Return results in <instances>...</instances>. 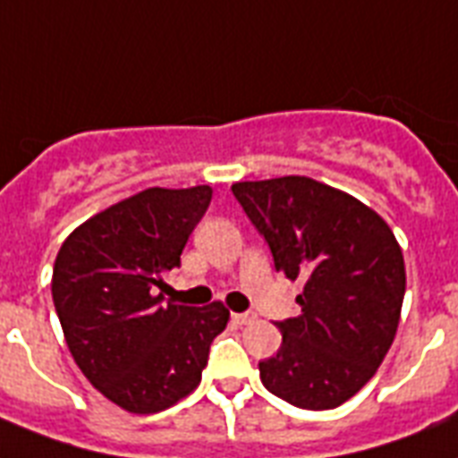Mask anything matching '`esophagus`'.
<instances>
[{
    "label": "esophagus",
    "instance_id": "obj_1",
    "mask_svg": "<svg viewBox=\"0 0 458 458\" xmlns=\"http://www.w3.org/2000/svg\"><path fill=\"white\" fill-rule=\"evenodd\" d=\"M232 320L236 322V325H248V322L255 320V313H233Z\"/></svg>",
    "mask_w": 458,
    "mask_h": 458
}]
</instances>
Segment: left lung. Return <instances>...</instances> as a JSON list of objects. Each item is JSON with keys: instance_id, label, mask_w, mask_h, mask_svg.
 Instances as JSON below:
<instances>
[{"instance_id": "8db88e82", "label": "left lung", "mask_w": 458, "mask_h": 458, "mask_svg": "<svg viewBox=\"0 0 458 458\" xmlns=\"http://www.w3.org/2000/svg\"><path fill=\"white\" fill-rule=\"evenodd\" d=\"M232 191L277 272L303 282L301 315L277 320L282 346L258 363L262 385L299 409H336L394 342L406 292L402 248L377 212L308 176Z\"/></svg>"}]
</instances>
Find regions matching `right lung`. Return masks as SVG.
Returning <instances> with one entry per match:
<instances>
[{"label": "right lung", "mask_w": 458, "mask_h": 458, "mask_svg": "<svg viewBox=\"0 0 458 458\" xmlns=\"http://www.w3.org/2000/svg\"><path fill=\"white\" fill-rule=\"evenodd\" d=\"M210 200V186L148 189L83 222L56 255L52 299L71 356L131 413L191 394L229 320L222 303L181 306L159 293Z\"/></svg>", "instance_id": "obj_1"}]
</instances>
